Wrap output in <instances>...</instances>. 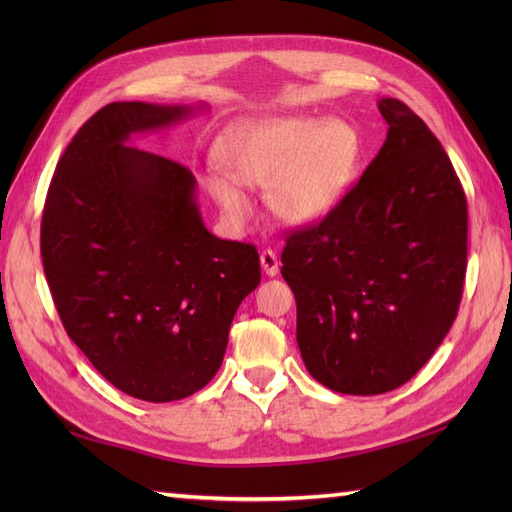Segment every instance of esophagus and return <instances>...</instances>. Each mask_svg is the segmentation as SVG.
<instances>
[{
  "label": "esophagus",
  "mask_w": 512,
  "mask_h": 512,
  "mask_svg": "<svg viewBox=\"0 0 512 512\" xmlns=\"http://www.w3.org/2000/svg\"><path fill=\"white\" fill-rule=\"evenodd\" d=\"M259 262H262V270L268 277H275L279 273V259L270 248L262 250V255H259Z\"/></svg>",
  "instance_id": "34e87169"
}]
</instances>
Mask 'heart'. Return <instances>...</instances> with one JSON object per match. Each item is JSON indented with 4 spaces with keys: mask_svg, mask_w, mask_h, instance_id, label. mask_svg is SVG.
<instances>
[{
    "mask_svg": "<svg viewBox=\"0 0 512 512\" xmlns=\"http://www.w3.org/2000/svg\"><path fill=\"white\" fill-rule=\"evenodd\" d=\"M224 173L204 187L224 220L242 228L253 202L242 187L270 189V211L288 226H314L339 209L363 162V136L345 118L286 116L242 123L217 149Z\"/></svg>",
    "mask_w": 512,
    "mask_h": 512,
    "instance_id": "obj_1",
    "label": "heart"
}]
</instances>
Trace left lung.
<instances>
[{
	"instance_id": "left-lung-1",
	"label": "left lung",
	"mask_w": 512,
	"mask_h": 512,
	"mask_svg": "<svg viewBox=\"0 0 512 512\" xmlns=\"http://www.w3.org/2000/svg\"><path fill=\"white\" fill-rule=\"evenodd\" d=\"M387 138L328 220L286 239L281 275L297 299L312 378L339 394L405 385L458 317L466 195L418 114L380 99Z\"/></svg>"
}]
</instances>
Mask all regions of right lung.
Segmentation results:
<instances>
[{
  "instance_id": "right-lung-1",
  "label": "right lung",
  "mask_w": 512,
  "mask_h": 512,
  "mask_svg": "<svg viewBox=\"0 0 512 512\" xmlns=\"http://www.w3.org/2000/svg\"><path fill=\"white\" fill-rule=\"evenodd\" d=\"M202 110L105 105L65 149L43 206L41 259L65 332L103 378L147 402L209 383L262 279L255 246L204 226L187 167L127 145Z\"/></svg>"
}]
</instances>
